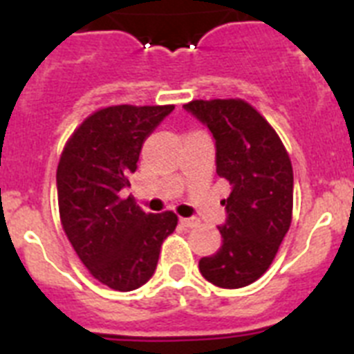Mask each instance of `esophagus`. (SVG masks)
<instances>
[{
    "instance_id": "1",
    "label": "esophagus",
    "mask_w": 354,
    "mask_h": 354,
    "mask_svg": "<svg viewBox=\"0 0 354 354\" xmlns=\"http://www.w3.org/2000/svg\"><path fill=\"white\" fill-rule=\"evenodd\" d=\"M180 225L186 228H195L200 225L198 218H180Z\"/></svg>"
}]
</instances>
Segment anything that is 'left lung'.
Listing matches in <instances>:
<instances>
[{"instance_id": "8db88e82", "label": "left lung", "mask_w": 354, "mask_h": 354, "mask_svg": "<svg viewBox=\"0 0 354 354\" xmlns=\"http://www.w3.org/2000/svg\"><path fill=\"white\" fill-rule=\"evenodd\" d=\"M184 109L212 133L216 174L232 192L221 204L220 250L200 259L198 270L221 289H239L268 271L292 220V165L282 140L243 99L192 101Z\"/></svg>"}]
</instances>
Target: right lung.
<instances>
[{"mask_svg":"<svg viewBox=\"0 0 354 354\" xmlns=\"http://www.w3.org/2000/svg\"><path fill=\"white\" fill-rule=\"evenodd\" d=\"M174 111L168 106H108L84 118L56 170L60 220L86 270L109 289L134 290L154 274L162 241L177 227L171 211L143 212L124 198L143 142Z\"/></svg>","mask_w":354,"mask_h":354,"instance_id":"obj_1","label":"right lung"}]
</instances>
